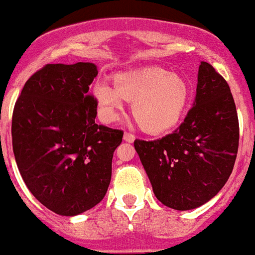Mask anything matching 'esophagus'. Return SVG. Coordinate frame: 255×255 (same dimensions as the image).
I'll return each instance as SVG.
<instances>
[{
	"instance_id": "obj_1",
	"label": "esophagus",
	"mask_w": 255,
	"mask_h": 255,
	"mask_svg": "<svg viewBox=\"0 0 255 255\" xmlns=\"http://www.w3.org/2000/svg\"><path fill=\"white\" fill-rule=\"evenodd\" d=\"M136 138V136L131 132H124V140L128 141V142H133Z\"/></svg>"
}]
</instances>
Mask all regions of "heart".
<instances>
[{"mask_svg": "<svg viewBox=\"0 0 255 255\" xmlns=\"http://www.w3.org/2000/svg\"><path fill=\"white\" fill-rule=\"evenodd\" d=\"M189 93V86L182 76L162 67L118 73L114 86L99 82L93 87L102 119L115 122L124 109V102H132L133 118L151 133L163 132L179 122Z\"/></svg>", "mask_w": 255, "mask_h": 255, "instance_id": "b5f03b06", "label": "heart"}]
</instances>
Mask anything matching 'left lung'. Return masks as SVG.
Segmentation results:
<instances>
[{"mask_svg": "<svg viewBox=\"0 0 255 255\" xmlns=\"http://www.w3.org/2000/svg\"><path fill=\"white\" fill-rule=\"evenodd\" d=\"M240 124L226 80L207 62L199 66L194 107L177 130L153 141L135 140L156 198L170 209L207 203L232 173Z\"/></svg>", "mask_w": 255, "mask_h": 255, "instance_id": "obj_1", "label": "left lung"}]
</instances>
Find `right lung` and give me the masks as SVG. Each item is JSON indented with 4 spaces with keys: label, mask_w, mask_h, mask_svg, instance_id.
Segmentation results:
<instances>
[{
    "label": "right lung",
    "mask_w": 255,
    "mask_h": 255,
    "mask_svg": "<svg viewBox=\"0 0 255 255\" xmlns=\"http://www.w3.org/2000/svg\"><path fill=\"white\" fill-rule=\"evenodd\" d=\"M91 62L48 64L25 82L12 115V146L30 193L49 210L75 216L103 200L123 132L94 123Z\"/></svg>",
    "instance_id": "1"
}]
</instances>
